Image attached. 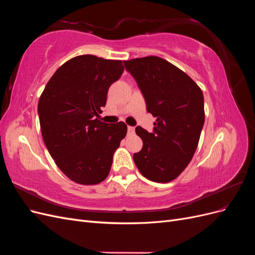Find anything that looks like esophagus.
Segmentation results:
<instances>
[{
    "label": "esophagus",
    "mask_w": 255,
    "mask_h": 255,
    "mask_svg": "<svg viewBox=\"0 0 255 255\" xmlns=\"http://www.w3.org/2000/svg\"><path fill=\"white\" fill-rule=\"evenodd\" d=\"M128 133L129 135H133V134L135 133V128H133V127H128Z\"/></svg>",
    "instance_id": "34e87169"
}]
</instances>
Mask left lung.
I'll return each mask as SVG.
<instances>
[{"instance_id":"obj_1","label":"left lung","mask_w":255,"mask_h":255,"mask_svg":"<svg viewBox=\"0 0 255 255\" xmlns=\"http://www.w3.org/2000/svg\"><path fill=\"white\" fill-rule=\"evenodd\" d=\"M123 64L139 86L146 111L156 117L153 133L136 128L143 145L133 155L134 163L148 180L171 182L197 150L205 118L202 90L181 69L158 56Z\"/></svg>"}]
</instances>
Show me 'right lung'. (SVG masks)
I'll use <instances>...</instances> for the list:
<instances>
[{"label":"right lung","instance_id":"1","mask_svg":"<svg viewBox=\"0 0 255 255\" xmlns=\"http://www.w3.org/2000/svg\"><path fill=\"white\" fill-rule=\"evenodd\" d=\"M122 61L95 55L69 59L52 75L38 102L41 135L57 167L73 182L97 185L110 173L113 156L126 137L125 122L98 118Z\"/></svg>","mask_w":255,"mask_h":255}]
</instances>
